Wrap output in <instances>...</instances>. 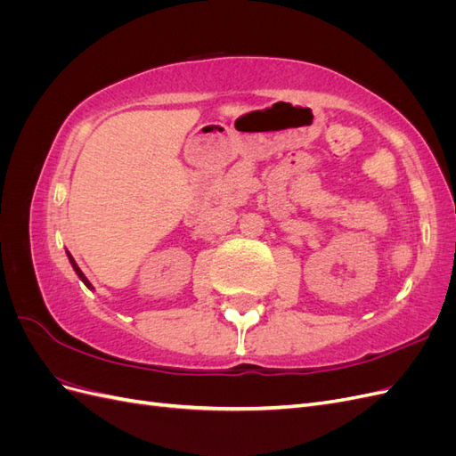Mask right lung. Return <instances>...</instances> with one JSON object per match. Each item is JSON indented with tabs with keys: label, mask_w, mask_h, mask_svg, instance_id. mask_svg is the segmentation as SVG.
<instances>
[{
	"label": "right lung",
	"mask_w": 456,
	"mask_h": 456,
	"mask_svg": "<svg viewBox=\"0 0 456 456\" xmlns=\"http://www.w3.org/2000/svg\"><path fill=\"white\" fill-rule=\"evenodd\" d=\"M66 255H68V260H70V265H72V268H74V272H76V273H77V278H79V280H81V281H84V283H86V285H87V289H91V291H93V289H94V287H93V285H91V283H89V280H87V278H86V273H84V272H81V270H79V266H77V265H76V260H74V256H72V255H70V253H68V251H66Z\"/></svg>",
	"instance_id": "add662e5"
}]
</instances>
